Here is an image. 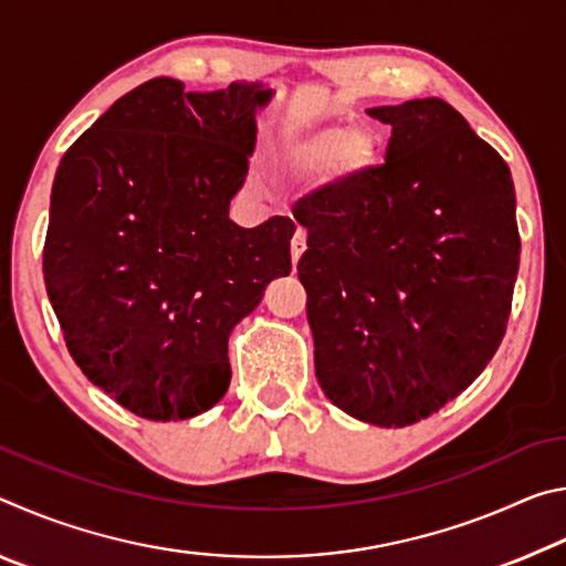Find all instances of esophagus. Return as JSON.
I'll return each instance as SVG.
<instances>
[{
    "label": "esophagus",
    "mask_w": 566,
    "mask_h": 566,
    "mask_svg": "<svg viewBox=\"0 0 566 566\" xmlns=\"http://www.w3.org/2000/svg\"><path fill=\"white\" fill-rule=\"evenodd\" d=\"M304 249H306V234L302 232V229H296V234L292 237V262L294 264L300 262V256L304 254Z\"/></svg>",
    "instance_id": "1"
}]
</instances>
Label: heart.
<instances>
[{
    "label": "heart",
    "instance_id": "obj_1",
    "mask_svg": "<svg viewBox=\"0 0 566 566\" xmlns=\"http://www.w3.org/2000/svg\"><path fill=\"white\" fill-rule=\"evenodd\" d=\"M377 157L375 132L364 124L344 129L339 124H324L296 137L284 151L286 165L302 175H314L334 159L342 171L359 175Z\"/></svg>",
    "mask_w": 566,
    "mask_h": 566
}]
</instances>
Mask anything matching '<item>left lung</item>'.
I'll return each instance as SVG.
<instances>
[{"label": "left lung", "mask_w": 566, "mask_h": 566, "mask_svg": "<svg viewBox=\"0 0 566 566\" xmlns=\"http://www.w3.org/2000/svg\"><path fill=\"white\" fill-rule=\"evenodd\" d=\"M369 114L385 161L310 191L296 272L332 405L407 427L462 395L504 337L520 270L504 159L444 99Z\"/></svg>", "instance_id": "8db88e82"}]
</instances>
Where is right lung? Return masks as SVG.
<instances>
[{
	"mask_svg": "<svg viewBox=\"0 0 566 566\" xmlns=\"http://www.w3.org/2000/svg\"><path fill=\"white\" fill-rule=\"evenodd\" d=\"M262 84L185 92L157 76L64 151L52 185L44 284L66 349L92 385L155 421L214 407L227 339L292 272L290 217L229 219L256 142Z\"/></svg>",
	"mask_w": 566,
	"mask_h": 566,
	"instance_id": "1",
	"label": "right lung"
}]
</instances>
